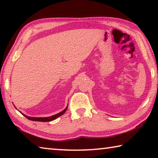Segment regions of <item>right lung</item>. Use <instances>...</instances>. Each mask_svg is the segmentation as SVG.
I'll return each mask as SVG.
<instances>
[{
    "label": "right lung",
    "instance_id": "right-lung-1",
    "mask_svg": "<svg viewBox=\"0 0 158 158\" xmlns=\"http://www.w3.org/2000/svg\"><path fill=\"white\" fill-rule=\"evenodd\" d=\"M68 105L66 106L65 109H64V110H63L62 111L60 112V113L53 115V116H49V117H30V116H26V115L22 114L21 112V113L22 114L23 116H24L26 118H28V120H31V121H40V122H49V121H53V120L57 118L60 117V116H62L63 114H65V112L66 111L67 109H68Z\"/></svg>",
    "mask_w": 158,
    "mask_h": 158
}]
</instances>
